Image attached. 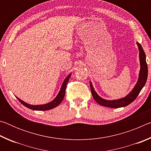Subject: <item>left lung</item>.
Segmentation results:
<instances>
[{"label": "left lung", "mask_w": 151, "mask_h": 151, "mask_svg": "<svg viewBox=\"0 0 151 151\" xmlns=\"http://www.w3.org/2000/svg\"><path fill=\"white\" fill-rule=\"evenodd\" d=\"M138 47H139V58H140V70L139 73V77L138 79V81L134 86V88L132 89V91L127 96L122 98L121 99H118V100H113V101H108L104 100V99H102L101 97L99 96L97 93L94 90V88L93 87L92 83H90L92 95H93V98L97 103L101 105H103L104 106L110 107V108H120V107H123L129 105L131 104L132 102H133L137 96L139 95L140 91L142 90L143 86H145V83H146L147 80L148 76V67L147 64L146 62V55L144 52V50L142 49V46L139 44V42H137Z\"/></svg>", "instance_id": "1"}]
</instances>
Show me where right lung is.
Segmentation results:
<instances>
[{
    "label": "right lung",
    "mask_w": 151,
    "mask_h": 151,
    "mask_svg": "<svg viewBox=\"0 0 151 151\" xmlns=\"http://www.w3.org/2000/svg\"><path fill=\"white\" fill-rule=\"evenodd\" d=\"M70 77V74L66 78L65 80L64 81L63 85L61 86L60 91L59 93H58L57 97H56L54 100L51 101L49 103L42 104V105H32V104L26 103L25 102L20 100V99L18 98V97H17V98L18 100L20 102V103H22L24 106H25L30 109L34 110V111H47V110L52 109L53 108H55V107L57 106L58 104L63 101L64 97H65V90H66V85H67L68 82L69 81Z\"/></svg>",
    "instance_id": "1"
}]
</instances>
